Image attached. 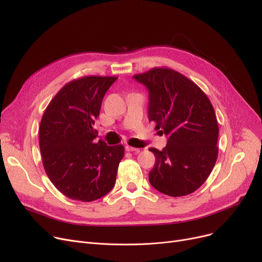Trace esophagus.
<instances>
[{
	"mask_svg": "<svg viewBox=\"0 0 262 262\" xmlns=\"http://www.w3.org/2000/svg\"><path fill=\"white\" fill-rule=\"evenodd\" d=\"M125 149L127 150V152H137V153L140 152V148H138V147H133V146H129V145H126V146H125Z\"/></svg>",
	"mask_w": 262,
	"mask_h": 262,
	"instance_id": "obj_1",
	"label": "esophagus"
}]
</instances>
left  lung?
<instances>
[{
  "instance_id": "left-lung-1",
  "label": "left lung",
  "mask_w": 262,
  "mask_h": 262,
  "mask_svg": "<svg viewBox=\"0 0 262 262\" xmlns=\"http://www.w3.org/2000/svg\"><path fill=\"white\" fill-rule=\"evenodd\" d=\"M148 89V120L168 136L161 150L149 147L156 161L148 180L169 196L198 190L210 175L219 154V126L208 96L182 73L155 67L134 75Z\"/></svg>"
}]
</instances>
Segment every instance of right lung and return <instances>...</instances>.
Returning a JSON list of instances; mask_svg holds the SVG:
<instances>
[{"label":"right lung","instance_id":"add662e5","mask_svg":"<svg viewBox=\"0 0 262 262\" xmlns=\"http://www.w3.org/2000/svg\"><path fill=\"white\" fill-rule=\"evenodd\" d=\"M116 76H82L66 84L45 110L39 146L45 171L61 193L74 201L92 202L116 184L122 144L95 142L93 128L106 91Z\"/></svg>","mask_w":262,"mask_h":262}]
</instances>
